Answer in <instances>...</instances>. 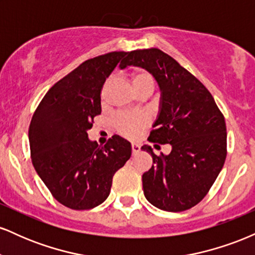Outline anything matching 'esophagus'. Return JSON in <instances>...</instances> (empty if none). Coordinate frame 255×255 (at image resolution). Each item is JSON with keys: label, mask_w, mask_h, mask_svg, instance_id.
<instances>
[{"label": "esophagus", "mask_w": 255, "mask_h": 255, "mask_svg": "<svg viewBox=\"0 0 255 255\" xmlns=\"http://www.w3.org/2000/svg\"><path fill=\"white\" fill-rule=\"evenodd\" d=\"M139 151H140V146L139 145L131 144V152H133V154H136Z\"/></svg>", "instance_id": "34e87169"}]
</instances>
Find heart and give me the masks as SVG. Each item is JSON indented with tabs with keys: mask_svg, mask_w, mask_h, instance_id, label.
<instances>
[{
	"mask_svg": "<svg viewBox=\"0 0 255 255\" xmlns=\"http://www.w3.org/2000/svg\"><path fill=\"white\" fill-rule=\"evenodd\" d=\"M131 85L135 92L141 90L142 87H153V78L148 72L137 69L130 74ZM150 125V118L144 113L128 114L120 113L113 119V126L118 133L128 139H136L144 133V130Z\"/></svg>",
	"mask_w": 255,
	"mask_h": 255,
	"instance_id": "heart-1",
	"label": "heart"
}]
</instances>
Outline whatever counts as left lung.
Returning <instances> with one entry per match:
<instances>
[{
    "instance_id": "8db88e82",
    "label": "left lung",
    "mask_w": 255,
    "mask_h": 255,
    "mask_svg": "<svg viewBox=\"0 0 255 255\" xmlns=\"http://www.w3.org/2000/svg\"><path fill=\"white\" fill-rule=\"evenodd\" d=\"M145 68L162 91L160 111L148 141L170 144L165 156H152L151 169L142 175L144 194L153 206L181 212L200 203L223 168L227 157V126L210 91L176 60L156 48L127 54L121 68Z\"/></svg>"
}]
</instances>
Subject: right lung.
<instances>
[{
  "instance_id": "1",
  "label": "right lung",
  "mask_w": 255,
  "mask_h": 255,
  "mask_svg": "<svg viewBox=\"0 0 255 255\" xmlns=\"http://www.w3.org/2000/svg\"><path fill=\"white\" fill-rule=\"evenodd\" d=\"M127 54L114 51L85 61L46 92L32 116L28 140L34 169L52 197L72 210L103 203L115 172L130 158L124 137L113 135L102 147L87 137L102 113L105 80Z\"/></svg>"
}]
</instances>
